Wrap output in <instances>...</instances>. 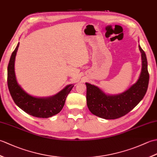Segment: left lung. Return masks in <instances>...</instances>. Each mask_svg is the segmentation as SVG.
Segmentation results:
<instances>
[{"mask_svg": "<svg viewBox=\"0 0 157 157\" xmlns=\"http://www.w3.org/2000/svg\"><path fill=\"white\" fill-rule=\"evenodd\" d=\"M142 56V71L137 82L124 92L107 95L97 86L86 83L87 106L92 114L105 119H117L128 114L144 98L147 91L149 73L147 59L139 45Z\"/></svg>", "mask_w": 157, "mask_h": 157, "instance_id": "8db88e82", "label": "left lung"}]
</instances>
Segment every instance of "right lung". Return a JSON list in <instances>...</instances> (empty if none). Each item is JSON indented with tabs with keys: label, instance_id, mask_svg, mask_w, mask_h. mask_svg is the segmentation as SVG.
Here are the masks:
<instances>
[{
	"label": "right lung",
	"instance_id": "1",
	"mask_svg": "<svg viewBox=\"0 0 157 157\" xmlns=\"http://www.w3.org/2000/svg\"><path fill=\"white\" fill-rule=\"evenodd\" d=\"M19 43L13 52L7 68L9 90L15 104L28 114L39 118H48L56 115L65 105L67 96L74 85L70 84L55 96L37 98L28 94L17 82L15 73V60Z\"/></svg>",
	"mask_w": 157,
	"mask_h": 157
}]
</instances>
